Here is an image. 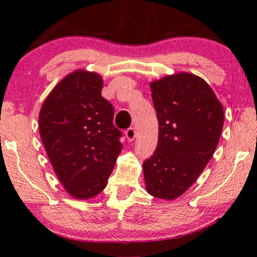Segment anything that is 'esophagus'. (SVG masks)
<instances>
[{"mask_svg": "<svg viewBox=\"0 0 257 257\" xmlns=\"http://www.w3.org/2000/svg\"><path fill=\"white\" fill-rule=\"evenodd\" d=\"M125 135H126V138H127V139L130 140V142H132V140L135 139L136 136H137L136 128H135V127H130V128H127V130H126Z\"/></svg>", "mask_w": 257, "mask_h": 257, "instance_id": "esophagus-1", "label": "esophagus"}]
</instances>
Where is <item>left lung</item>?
<instances>
[{
  "label": "left lung",
  "instance_id": "1",
  "mask_svg": "<svg viewBox=\"0 0 257 257\" xmlns=\"http://www.w3.org/2000/svg\"><path fill=\"white\" fill-rule=\"evenodd\" d=\"M159 122L153 156L144 161L149 194L174 200L194 184L219 144L223 107L208 84L188 72L150 84Z\"/></svg>",
  "mask_w": 257,
  "mask_h": 257
}]
</instances>
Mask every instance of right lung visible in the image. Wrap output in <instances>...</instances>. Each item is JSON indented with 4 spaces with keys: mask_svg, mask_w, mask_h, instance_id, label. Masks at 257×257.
Listing matches in <instances>:
<instances>
[{
    "mask_svg": "<svg viewBox=\"0 0 257 257\" xmlns=\"http://www.w3.org/2000/svg\"><path fill=\"white\" fill-rule=\"evenodd\" d=\"M103 78L76 70L45 98L41 139L54 171L72 198L92 199L106 187L122 145L113 107L101 96Z\"/></svg>",
    "mask_w": 257,
    "mask_h": 257,
    "instance_id": "obj_1",
    "label": "right lung"
}]
</instances>
